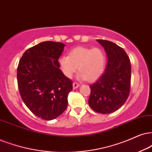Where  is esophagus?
Wrapping results in <instances>:
<instances>
[{"label": "esophagus", "instance_id": "obj_1", "mask_svg": "<svg viewBox=\"0 0 152 152\" xmlns=\"http://www.w3.org/2000/svg\"><path fill=\"white\" fill-rule=\"evenodd\" d=\"M79 84L78 83H76V82H74L73 83V88H74V89H76V88H78V87H79Z\"/></svg>", "mask_w": 152, "mask_h": 152}]
</instances>
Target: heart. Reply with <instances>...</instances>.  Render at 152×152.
<instances>
[{"label":"heart","mask_w":152,"mask_h":152,"mask_svg":"<svg viewBox=\"0 0 152 152\" xmlns=\"http://www.w3.org/2000/svg\"><path fill=\"white\" fill-rule=\"evenodd\" d=\"M59 64L67 78L72 77L78 66L80 72L78 78L93 82L103 74L106 66V55L99 48L78 47L71 50L68 56L61 57Z\"/></svg>","instance_id":"obj_1"}]
</instances>
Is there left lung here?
Wrapping results in <instances>:
<instances>
[{
    "label": "left lung",
    "instance_id": "left-lung-1",
    "mask_svg": "<svg viewBox=\"0 0 152 152\" xmlns=\"http://www.w3.org/2000/svg\"><path fill=\"white\" fill-rule=\"evenodd\" d=\"M104 48L107 66L99 79L90 86V107L100 114H110L121 108L130 94L131 65L122 48L113 42L97 40Z\"/></svg>",
    "mask_w": 152,
    "mask_h": 152
}]
</instances>
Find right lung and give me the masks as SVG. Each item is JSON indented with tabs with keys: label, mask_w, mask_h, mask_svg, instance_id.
Masks as SVG:
<instances>
[{
	"label": "right lung",
	"mask_w": 152,
	"mask_h": 152,
	"mask_svg": "<svg viewBox=\"0 0 152 152\" xmlns=\"http://www.w3.org/2000/svg\"><path fill=\"white\" fill-rule=\"evenodd\" d=\"M65 45L40 43L25 51L17 66V83L23 102L43 120L60 116L68 105L72 81L59 69L58 59Z\"/></svg>",
	"instance_id": "obj_1"
}]
</instances>
